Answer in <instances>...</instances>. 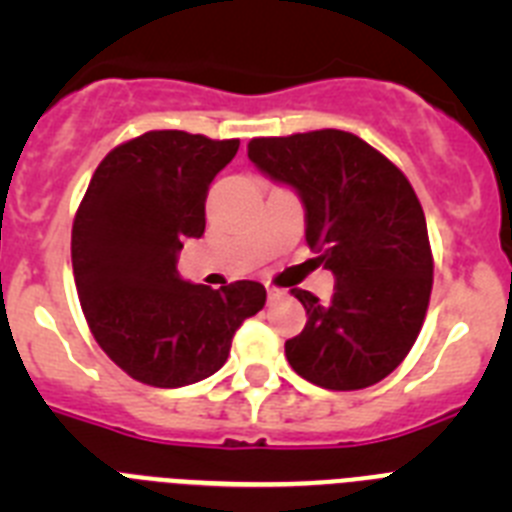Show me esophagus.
Masks as SVG:
<instances>
[{"mask_svg": "<svg viewBox=\"0 0 512 512\" xmlns=\"http://www.w3.org/2000/svg\"><path fill=\"white\" fill-rule=\"evenodd\" d=\"M284 295H287V292H284V289H279V287H271V284H269V287H266V297H269L271 302H274V300H282Z\"/></svg>", "mask_w": 512, "mask_h": 512, "instance_id": "esophagus-1", "label": "esophagus"}]
</instances>
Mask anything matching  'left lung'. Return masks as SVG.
<instances>
[{"label": "left lung", "instance_id": "1", "mask_svg": "<svg viewBox=\"0 0 512 512\" xmlns=\"http://www.w3.org/2000/svg\"><path fill=\"white\" fill-rule=\"evenodd\" d=\"M248 158L295 189L307 246L336 277L325 305L292 289L307 323L284 343L287 361L325 390L382 382L413 348L431 300V243L413 187L359 135L333 128L253 138Z\"/></svg>", "mask_w": 512, "mask_h": 512}]
</instances>
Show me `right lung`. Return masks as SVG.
<instances>
[{
    "instance_id": "obj_1",
    "label": "right lung",
    "mask_w": 512,
    "mask_h": 512,
    "mask_svg": "<svg viewBox=\"0 0 512 512\" xmlns=\"http://www.w3.org/2000/svg\"><path fill=\"white\" fill-rule=\"evenodd\" d=\"M238 140L151 130L104 156L71 230V264L94 338L122 372L187 387L228 361L241 323L264 307L259 282H184V238L205 233L207 189Z\"/></svg>"
}]
</instances>
